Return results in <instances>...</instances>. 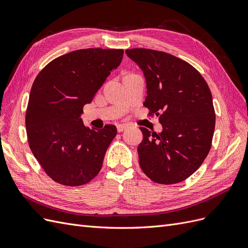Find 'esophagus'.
I'll list each match as a JSON object with an SVG mask.
<instances>
[{"label": "esophagus", "mask_w": 248, "mask_h": 248, "mask_svg": "<svg viewBox=\"0 0 248 248\" xmlns=\"http://www.w3.org/2000/svg\"><path fill=\"white\" fill-rule=\"evenodd\" d=\"M126 128H127V125H125V124H119V125H117V130H118V132H122V131H124Z\"/></svg>", "instance_id": "1"}]
</instances>
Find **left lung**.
<instances>
[{"label": "left lung", "mask_w": 248, "mask_h": 248, "mask_svg": "<svg viewBox=\"0 0 248 248\" xmlns=\"http://www.w3.org/2000/svg\"><path fill=\"white\" fill-rule=\"evenodd\" d=\"M144 73L149 115L159 116L160 133L140 127L138 148L142 171L159 184H175L191 176L212 144L215 111L211 91L190 64L167 52L127 49Z\"/></svg>", "instance_id": "obj_1"}]
</instances>
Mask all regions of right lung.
<instances>
[{
  "instance_id": "right-lung-1",
  "label": "right lung",
  "mask_w": 248,
  "mask_h": 248,
  "mask_svg": "<svg viewBox=\"0 0 248 248\" xmlns=\"http://www.w3.org/2000/svg\"><path fill=\"white\" fill-rule=\"evenodd\" d=\"M123 54L102 48L70 51L52 60L35 78L26 112L27 136L35 158L54 181L84 185L101 170L117 128H90L80 116Z\"/></svg>"
}]
</instances>
